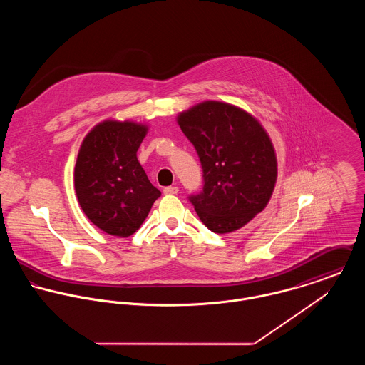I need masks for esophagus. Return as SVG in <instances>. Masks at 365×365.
<instances>
[{"instance_id": "34e87169", "label": "esophagus", "mask_w": 365, "mask_h": 365, "mask_svg": "<svg viewBox=\"0 0 365 365\" xmlns=\"http://www.w3.org/2000/svg\"><path fill=\"white\" fill-rule=\"evenodd\" d=\"M163 192H164L165 195H175V194L178 192V188H177V187H165V188L163 190Z\"/></svg>"}]
</instances>
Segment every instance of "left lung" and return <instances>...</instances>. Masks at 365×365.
Returning <instances> with one entry per match:
<instances>
[{
	"mask_svg": "<svg viewBox=\"0 0 365 365\" xmlns=\"http://www.w3.org/2000/svg\"><path fill=\"white\" fill-rule=\"evenodd\" d=\"M178 125L202 167V190L190 195V202L209 230L240 229L274 191L277 158L268 135L247 112L217 101L180 113Z\"/></svg>",
	"mask_w": 365,
	"mask_h": 365,
	"instance_id": "obj_1",
	"label": "left lung"
}]
</instances>
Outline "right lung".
<instances>
[{
  "label": "right lung",
  "instance_id": "add662e5",
  "mask_svg": "<svg viewBox=\"0 0 365 365\" xmlns=\"http://www.w3.org/2000/svg\"><path fill=\"white\" fill-rule=\"evenodd\" d=\"M146 132L139 123L105 120L80 148L76 194L87 217L108 235H133L161 195L136 157Z\"/></svg>",
  "mask_w": 365,
  "mask_h": 365
}]
</instances>
